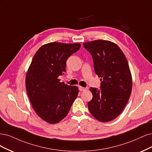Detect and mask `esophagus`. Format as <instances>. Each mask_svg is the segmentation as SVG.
<instances>
[{"instance_id":"obj_1","label":"esophagus","mask_w":152,"mask_h":152,"mask_svg":"<svg viewBox=\"0 0 152 152\" xmlns=\"http://www.w3.org/2000/svg\"><path fill=\"white\" fill-rule=\"evenodd\" d=\"M88 90V88L87 87H82V86H79V90L81 91H85Z\"/></svg>"}]
</instances>
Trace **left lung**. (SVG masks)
I'll return each mask as SVG.
<instances>
[{
	"mask_svg": "<svg viewBox=\"0 0 152 152\" xmlns=\"http://www.w3.org/2000/svg\"><path fill=\"white\" fill-rule=\"evenodd\" d=\"M92 56L95 72L100 78V89L90 88L93 99L88 104L91 114L101 122L118 116L131 94L132 77L128 61L113 42L97 40L83 44Z\"/></svg>",
	"mask_w": 152,
	"mask_h": 152,
	"instance_id": "left-lung-1",
	"label": "left lung"
}]
</instances>
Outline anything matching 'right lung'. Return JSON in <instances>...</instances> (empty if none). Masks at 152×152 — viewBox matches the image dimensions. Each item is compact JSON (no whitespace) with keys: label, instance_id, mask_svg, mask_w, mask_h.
<instances>
[{"label":"right lung","instance_id":"add662e5","mask_svg":"<svg viewBox=\"0 0 152 152\" xmlns=\"http://www.w3.org/2000/svg\"><path fill=\"white\" fill-rule=\"evenodd\" d=\"M80 43L52 42L42 46L34 56L26 77L27 94L34 110L50 124L67 115L78 94V88L58 79L66 72V61L80 48Z\"/></svg>","mask_w":152,"mask_h":152}]
</instances>
